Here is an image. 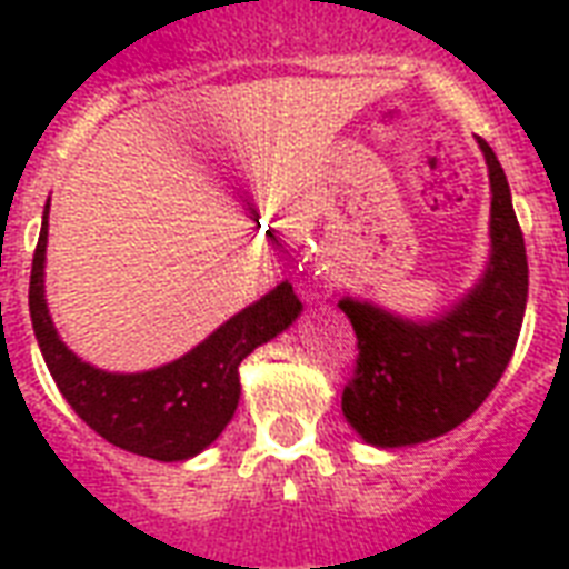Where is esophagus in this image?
Masks as SVG:
<instances>
[{
  "label": "esophagus",
  "instance_id": "obj_1",
  "mask_svg": "<svg viewBox=\"0 0 569 569\" xmlns=\"http://www.w3.org/2000/svg\"><path fill=\"white\" fill-rule=\"evenodd\" d=\"M330 280H333L330 271H301V274H298V289H301L303 295H316L319 289H328Z\"/></svg>",
  "mask_w": 569,
  "mask_h": 569
}]
</instances>
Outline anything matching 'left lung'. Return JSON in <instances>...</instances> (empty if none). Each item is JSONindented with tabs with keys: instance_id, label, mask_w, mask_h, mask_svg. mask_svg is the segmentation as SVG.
Here are the masks:
<instances>
[{
	"instance_id": "1",
	"label": "left lung",
	"mask_w": 569,
	"mask_h": 569,
	"mask_svg": "<svg viewBox=\"0 0 569 569\" xmlns=\"http://www.w3.org/2000/svg\"><path fill=\"white\" fill-rule=\"evenodd\" d=\"M478 144L493 189V257L472 295L431 325H410L351 298L339 301L357 333L342 413L380 449L433 440L467 422L493 392L520 339L529 298L526 241L502 164L485 138Z\"/></svg>"
}]
</instances>
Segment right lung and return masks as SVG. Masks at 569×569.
I'll return each mask as SVG.
<instances>
[{
    "label": "right lung",
    "instance_id": "right-lung-1",
    "mask_svg": "<svg viewBox=\"0 0 569 569\" xmlns=\"http://www.w3.org/2000/svg\"><path fill=\"white\" fill-rule=\"evenodd\" d=\"M47 212L31 259L29 312L40 355L76 416L102 440L153 460H186L203 451L236 413L239 363L257 346L274 339L301 312L289 283H280L180 360L141 375H111L82 363L58 339L43 301Z\"/></svg>",
    "mask_w": 569,
    "mask_h": 569
}]
</instances>
